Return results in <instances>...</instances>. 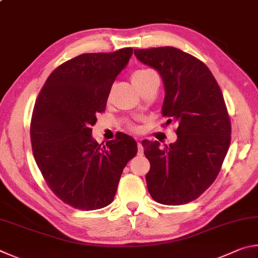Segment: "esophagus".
I'll return each instance as SVG.
<instances>
[{"label":"esophagus","instance_id":"esophagus-1","mask_svg":"<svg viewBox=\"0 0 258 258\" xmlns=\"http://www.w3.org/2000/svg\"><path fill=\"white\" fill-rule=\"evenodd\" d=\"M138 155H143V147L141 142L138 143Z\"/></svg>","mask_w":258,"mask_h":258}]
</instances>
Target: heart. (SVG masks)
<instances>
[{"label": "heart", "mask_w": 258, "mask_h": 258, "mask_svg": "<svg viewBox=\"0 0 258 258\" xmlns=\"http://www.w3.org/2000/svg\"><path fill=\"white\" fill-rule=\"evenodd\" d=\"M156 75V73L154 71H151V69H148V68H142V69H138V71H135L133 76H132V81L134 83V85L139 87L141 84H143L148 78H150L151 76ZM128 130L130 131H135V126L134 125H128Z\"/></svg>", "instance_id": "heart-1"}]
</instances>
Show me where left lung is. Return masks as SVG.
<instances>
[{
	"instance_id": "obj_1",
	"label": "left lung",
	"mask_w": 258,
	"mask_h": 258,
	"mask_svg": "<svg viewBox=\"0 0 258 258\" xmlns=\"http://www.w3.org/2000/svg\"><path fill=\"white\" fill-rule=\"evenodd\" d=\"M137 58L160 74L165 85L163 116L177 124L176 142L164 148L142 142L150 161L146 175L155 202L184 205L215 181L231 142V121L223 94L203 61L176 47L134 50Z\"/></svg>"
}]
</instances>
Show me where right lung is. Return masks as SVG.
Here are the masks:
<instances>
[{
    "instance_id": "right-lung-1",
    "label": "right lung",
    "mask_w": 258,
    "mask_h": 258,
    "mask_svg": "<svg viewBox=\"0 0 258 258\" xmlns=\"http://www.w3.org/2000/svg\"><path fill=\"white\" fill-rule=\"evenodd\" d=\"M132 47L84 53L56 67L35 102L30 141L47 186L61 202L82 211L112 203L123 169L137 155L133 138L117 133L102 146L92 126L104 112L111 86Z\"/></svg>"
}]
</instances>
